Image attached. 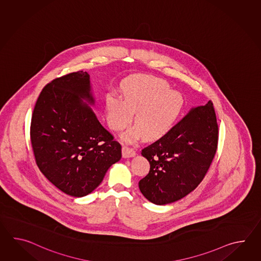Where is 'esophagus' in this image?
<instances>
[{
  "label": "esophagus",
  "instance_id": "1",
  "mask_svg": "<svg viewBox=\"0 0 261 261\" xmlns=\"http://www.w3.org/2000/svg\"><path fill=\"white\" fill-rule=\"evenodd\" d=\"M136 155V152L133 148H129L128 146H123L122 147V155L124 159H128V158H132Z\"/></svg>",
  "mask_w": 261,
  "mask_h": 261
}]
</instances>
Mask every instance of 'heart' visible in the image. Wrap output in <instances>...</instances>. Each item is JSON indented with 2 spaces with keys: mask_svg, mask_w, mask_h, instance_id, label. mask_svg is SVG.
<instances>
[{
  "mask_svg": "<svg viewBox=\"0 0 261 261\" xmlns=\"http://www.w3.org/2000/svg\"><path fill=\"white\" fill-rule=\"evenodd\" d=\"M166 81L153 76H138L128 80L123 88L124 100L106 101V117L116 132L128 127L136 112L133 128L122 135L133 143L145 135L148 140L161 138L176 121L183 108L182 95L172 90Z\"/></svg>",
  "mask_w": 261,
  "mask_h": 261,
  "instance_id": "obj_1",
  "label": "heart"
}]
</instances>
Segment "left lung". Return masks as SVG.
Listing matches in <instances>:
<instances>
[{
  "label": "left lung",
  "mask_w": 261,
  "mask_h": 261,
  "mask_svg": "<svg viewBox=\"0 0 261 261\" xmlns=\"http://www.w3.org/2000/svg\"><path fill=\"white\" fill-rule=\"evenodd\" d=\"M218 127L214 106L192 107L183 119L156 142L142 150L149 161L148 174L139 189L152 203L181 200L205 176L216 155Z\"/></svg>",
  "instance_id": "obj_1"
}]
</instances>
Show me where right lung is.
<instances>
[{
    "instance_id": "obj_1",
    "label": "right lung",
    "mask_w": 261,
    "mask_h": 261,
    "mask_svg": "<svg viewBox=\"0 0 261 261\" xmlns=\"http://www.w3.org/2000/svg\"><path fill=\"white\" fill-rule=\"evenodd\" d=\"M87 72L56 78L41 91L31 124L36 164L56 188L72 197L91 193L121 159V145L101 126Z\"/></svg>"
}]
</instances>
